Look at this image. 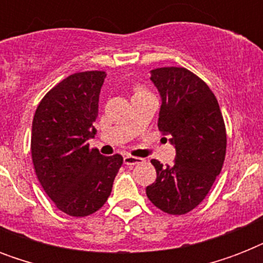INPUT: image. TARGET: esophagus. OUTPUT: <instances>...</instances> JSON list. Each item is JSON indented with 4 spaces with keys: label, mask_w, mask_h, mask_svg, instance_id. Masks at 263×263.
<instances>
[{
    "label": "esophagus",
    "mask_w": 263,
    "mask_h": 263,
    "mask_svg": "<svg viewBox=\"0 0 263 263\" xmlns=\"http://www.w3.org/2000/svg\"><path fill=\"white\" fill-rule=\"evenodd\" d=\"M143 162V158H139V157H134V156H125L124 157V164L125 165H136V164H142Z\"/></svg>",
    "instance_id": "obj_1"
}]
</instances>
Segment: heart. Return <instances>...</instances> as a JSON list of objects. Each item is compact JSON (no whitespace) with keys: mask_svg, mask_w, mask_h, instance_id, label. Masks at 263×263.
I'll use <instances>...</instances> for the list:
<instances>
[{"mask_svg":"<svg viewBox=\"0 0 263 263\" xmlns=\"http://www.w3.org/2000/svg\"><path fill=\"white\" fill-rule=\"evenodd\" d=\"M144 94H150L147 90L144 87H142V86H136L135 88H134V97H138V95H144Z\"/></svg>","mask_w":263,"mask_h":263,"instance_id":"obj_1","label":"heart"}]
</instances>
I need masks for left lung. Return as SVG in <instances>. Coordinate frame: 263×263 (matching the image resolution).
Returning a JSON list of instances; mask_svg holds the SVG:
<instances>
[{
    "mask_svg": "<svg viewBox=\"0 0 263 263\" xmlns=\"http://www.w3.org/2000/svg\"><path fill=\"white\" fill-rule=\"evenodd\" d=\"M162 98L158 129L172 136L176 162L152 160L157 179L146 188L156 208L181 216L206 198L220 175L227 153V129L216 95L194 72L183 67L152 71Z\"/></svg>",
    "mask_w": 263,
    "mask_h": 263,
    "instance_id": "obj_1",
    "label": "left lung"
}]
</instances>
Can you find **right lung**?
Returning <instances> with one entry per match:
<instances>
[{"instance_id":"right-lung-1","label":"right lung","mask_w":263,"mask_h":263,"mask_svg":"<svg viewBox=\"0 0 263 263\" xmlns=\"http://www.w3.org/2000/svg\"><path fill=\"white\" fill-rule=\"evenodd\" d=\"M105 71L69 75L51 88L35 110L31 157L35 173L55 208L86 217L102 208L123 165L120 154L91 148Z\"/></svg>"}]
</instances>
